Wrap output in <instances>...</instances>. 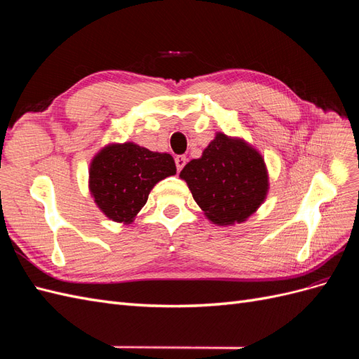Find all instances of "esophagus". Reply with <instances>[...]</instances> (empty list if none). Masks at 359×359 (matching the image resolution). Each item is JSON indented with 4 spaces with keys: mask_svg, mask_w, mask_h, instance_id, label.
<instances>
[{
    "mask_svg": "<svg viewBox=\"0 0 359 359\" xmlns=\"http://www.w3.org/2000/svg\"><path fill=\"white\" fill-rule=\"evenodd\" d=\"M186 161H187V157H186V156H177V157H175V165H177L178 172H181V169L184 168V165H186Z\"/></svg>",
    "mask_w": 359,
    "mask_h": 359,
    "instance_id": "obj_1",
    "label": "esophagus"
}]
</instances>
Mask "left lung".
<instances>
[{"mask_svg": "<svg viewBox=\"0 0 359 359\" xmlns=\"http://www.w3.org/2000/svg\"><path fill=\"white\" fill-rule=\"evenodd\" d=\"M205 217L217 226L245 222L266 199L269 177L265 160L243 137L215 133L199 158L180 173Z\"/></svg>", "mask_w": 359, "mask_h": 359, "instance_id": "obj_1", "label": "left lung"}]
</instances>
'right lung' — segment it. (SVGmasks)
I'll use <instances>...</instances> for the list:
<instances>
[{
	"mask_svg": "<svg viewBox=\"0 0 359 359\" xmlns=\"http://www.w3.org/2000/svg\"><path fill=\"white\" fill-rule=\"evenodd\" d=\"M90 193L107 219L130 224L157 182L177 173L173 157L135 142L107 144L90 163Z\"/></svg>",
	"mask_w": 359,
	"mask_h": 359,
	"instance_id": "right-lung-1",
	"label": "right lung"
}]
</instances>
